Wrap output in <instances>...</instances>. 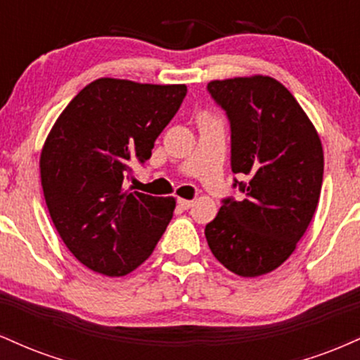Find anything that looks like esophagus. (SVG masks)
<instances>
[{"label":"esophagus","mask_w":360,"mask_h":360,"mask_svg":"<svg viewBox=\"0 0 360 360\" xmlns=\"http://www.w3.org/2000/svg\"><path fill=\"white\" fill-rule=\"evenodd\" d=\"M177 205H179L183 210H189L194 205V201L184 200V198H179V200H177Z\"/></svg>","instance_id":"34e87169"}]
</instances>
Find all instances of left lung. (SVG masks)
Wrapping results in <instances>:
<instances>
[{
	"label": "left lung",
	"instance_id": "8db88e82",
	"mask_svg": "<svg viewBox=\"0 0 360 360\" xmlns=\"http://www.w3.org/2000/svg\"><path fill=\"white\" fill-rule=\"evenodd\" d=\"M232 128V171L243 200H225L205 229L213 255L257 278L292 254L316 212L323 147L315 125L278 79L262 74L208 82Z\"/></svg>",
	"mask_w": 360,
	"mask_h": 360
}]
</instances>
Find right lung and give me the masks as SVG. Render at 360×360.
<instances>
[{
    "mask_svg": "<svg viewBox=\"0 0 360 360\" xmlns=\"http://www.w3.org/2000/svg\"><path fill=\"white\" fill-rule=\"evenodd\" d=\"M186 84L100 77L56 120L40 152V179L53 226L71 254L98 274L135 271L166 232L176 198L125 188L131 164L150 159Z\"/></svg>",
    "mask_w": 360,
    "mask_h": 360,
    "instance_id": "right-lung-1",
    "label": "right lung"
}]
</instances>
